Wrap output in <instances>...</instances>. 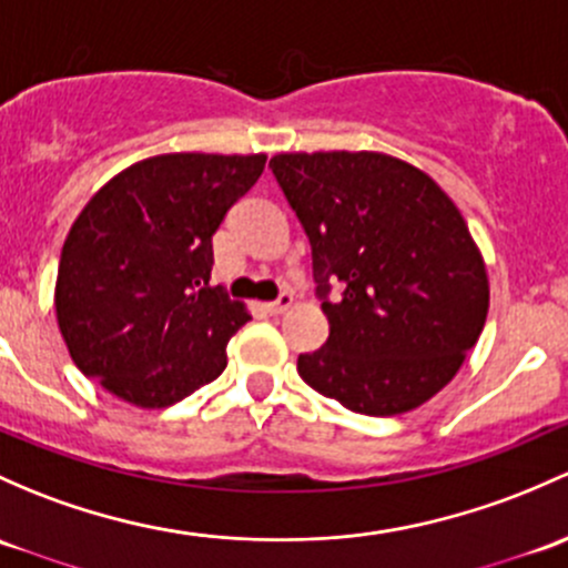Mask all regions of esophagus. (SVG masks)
<instances>
[{"label": "esophagus", "mask_w": 568, "mask_h": 568, "mask_svg": "<svg viewBox=\"0 0 568 568\" xmlns=\"http://www.w3.org/2000/svg\"><path fill=\"white\" fill-rule=\"evenodd\" d=\"M291 304H294V294H280L277 300L266 304V313H272V315H280V313H285V310H288Z\"/></svg>", "instance_id": "34e87169"}]
</instances>
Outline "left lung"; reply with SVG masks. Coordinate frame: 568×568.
I'll return each mask as SVG.
<instances>
[{"label":"left lung","mask_w":568,"mask_h":568,"mask_svg":"<svg viewBox=\"0 0 568 568\" xmlns=\"http://www.w3.org/2000/svg\"><path fill=\"white\" fill-rule=\"evenodd\" d=\"M313 247L329 339L302 381L343 408L394 416L455 378L487 321L489 283L459 209L425 171L381 152L268 160ZM329 278L346 285L328 302Z\"/></svg>","instance_id":"8db88e82"}]
</instances>
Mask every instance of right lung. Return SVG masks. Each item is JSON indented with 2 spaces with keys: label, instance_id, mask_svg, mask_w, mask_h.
<instances>
[{
  "label": "right lung",
  "instance_id": "1",
  "mask_svg": "<svg viewBox=\"0 0 568 568\" xmlns=\"http://www.w3.org/2000/svg\"><path fill=\"white\" fill-rule=\"evenodd\" d=\"M264 165L266 154H158L92 195L53 294L87 378L139 408H169L223 373L250 313L209 285L212 236Z\"/></svg>",
  "mask_w": 568,
  "mask_h": 568
}]
</instances>
